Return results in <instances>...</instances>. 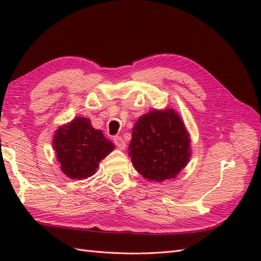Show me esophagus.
I'll return each instance as SVG.
<instances>
[{
    "instance_id": "34e87169",
    "label": "esophagus",
    "mask_w": 261,
    "mask_h": 261,
    "mask_svg": "<svg viewBox=\"0 0 261 261\" xmlns=\"http://www.w3.org/2000/svg\"><path fill=\"white\" fill-rule=\"evenodd\" d=\"M114 143H115V146L118 147L120 150H124L125 149V147H126V145H125V142H124V140L122 139L121 137H115L114 138Z\"/></svg>"
}]
</instances>
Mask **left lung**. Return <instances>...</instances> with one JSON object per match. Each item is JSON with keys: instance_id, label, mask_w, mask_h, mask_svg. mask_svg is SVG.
<instances>
[{"instance_id": "8db88e82", "label": "left lung", "mask_w": 261, "mask_h": 261, "mask_svg": "<svg viewBox=\"0 0 261 261\" xmlns=\"http://www.w3.org/2000/svg\"><path fill=\"white\" fill-rule=\"evenodd\" d=\"M191 154L190 134L174 109L151 110L135 123L129 157L147 180L176 178L190 162Z\"/></svg>"}]
</instances>
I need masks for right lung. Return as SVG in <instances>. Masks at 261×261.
Wrapping results in <instances>:
<instances>
[{
	"instance_id": "add662e5",
	"label": "right lung",
	"mask_w": 261,
	"mask_h": 261,
	"mask_svg": "<svg viewBox=\"0 0 261 261\" xmlns=\"http://www.w3.org/2000/svg\"><path fill=\"white\" fill-rule=\"evenodd\" d=\"M53 148L60 170L70 179H85L96 173L101 160L114 145L101 130L94 129L90 119L77 116L59 126L54 135Z\"/></svg>"
}]
</instances>
